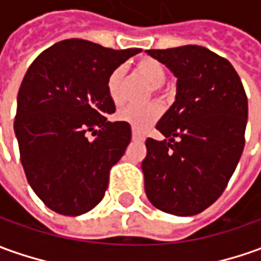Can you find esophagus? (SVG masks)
<instances>
[{
    "mask_svg": "<svg viewBox=\"0 0 261 261\" xmlns=\"http://www.w3.org/2000/svg\"><path fill=\"white\" fill-rule=\"evenodd\" d=\"M143 136H141V134H140V133H138L137 130H136V128H133V140H137V141H141V140H143Z\"/></svg>",
    "mask_w": 261,
    "mask_h": 261,
    "instance_id": "34e87169",
    "label": "esophagus"
}]
</instances>
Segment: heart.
<instances>
[{
  "label": "heart",
  "mask_w": 261,
  "mask_h": 261,
  "mask_svg": "<svg viewBox=\"0 0 261 261\" xmlns=\"http://www.w3.org/2000/svg\"><path fill=\"white\" fill-rule=\"evenodd\" d=\"M136 70L143 77V79L153 87V93L159 97H163L160 93V87L164 84L166 81V68L164 65L151 57H143L140 58L136 64ZM123 77L124 70L123 67H117L116 70L111 71V74L107 79V93L108 97L114 104H120L121 102V86H123ZM160 116V108L155 104H150L145 107H134V106H128V107L121 108L117 113V118L120 121L128 123L136 130H144L148 125L159 118Z\"/></svg>",
  "instance_id": "b5f03b06"
}]
</instances>
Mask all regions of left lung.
<instances>
[{"instance_id": "1", "label": "left lung", "mask_w": 261, "mask_h": 261, "mask_svg": "<svg viewBox=\"0 0 261 261\" xmlns=\"http://www.w3.org/2000/svg\"><path fill=\"white\" fill-rule=\"evenodd\" d=\"M147 54L177 77V95L155 125L168 140H145V194L161 212L194 216L223 194L242 157L247 95L233 65L204 47Z\"/></svg>"}]
</instances>
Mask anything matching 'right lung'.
<instances>
[{
	"label": "right lung",
	"instance_id": "obj_1",
	"mask_svg": "<svg viewBox=\"0 0 261 261\" xmlns=\"http://www.w3.org/2000/svg\"><path fill=\"white\" fill-rule=\"evenodd\" d=\"M140 51L71 38L42 51L27 70L14 131L27 180L53 212L80 216L104 197L110 170L131 140L130 124L107 121L116 111L107 79Z\"/></svg>",
	"mask_w": 261,
	"mask_h": 261
}]
</instances>
